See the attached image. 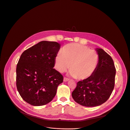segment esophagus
<instances>
[{
    "instance_id": "esophagus-1",
    "label": "esophagus",
    "mask_w": 130,
    "mask_h": 130,
    "mask_svg": "<svg viewBox=\"0 0 130 130\" xmlns=\"http://www.w3.org/2000/svg\"><path fill=\"white\" fill-rule=\"evenodd\" d=\"M69 79L67 78H66V77H64V79H63V81H64V82L68 81H69Z\"/></svg>"
}]
</instances>
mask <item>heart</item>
I'll return each instance as SVG.
<instances>
[{"mask_svg": "<svg viewBox=\"0 0 130 130\" xmlns=\"http://www.w3.org/2000/svg\"><path fill=\"white\" fill-rule=\"evenodd\" d=\"M99 55L94 50L86 45L78 43L67 44L63 48L61 53L55 58V67L60 73L70 68L71 74L78 79H86L95 71L99 63Z\"/></svg>", "mask_w": 130, "mask_h": 130, "instance_id": "heart-1", "label": "heart"}]
</instances>
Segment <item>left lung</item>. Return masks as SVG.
Returning a JSON list of instances; mask_svg holds the SVG:
<instances>
[{
    "label": "left lung",
    "instance_id": "1",
    "mask_svg": "<svg viewBox=\"0 0 130 130\" xmlns=\"http://www.w3.org/2000/svg\"><path fill=\"white\" fill-rule=\"evenodd\" d=\"M99 60L96 69L89 78L78 82L72 93L74 100L88 106H99L107 101L114 87L116 69L111 57L102 49H96Z\"/></svg>",
    "mask_w": 130,
    "mask_h": 130
}]
</instances>
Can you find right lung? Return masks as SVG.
<instances>
[{
    "label": "right lung",
    "mask_w": 130,
    "mask_h": 130,
    "mask_svg": "<svg viewBox=\"0 0 130 130\" xmlns=\"http://www.w3.org/2000/svg\"><path fill=\"white\" fill-rule=\"evenodd\" d=\"M60 45L42 41L23 52L16 68V86L23 100L34 106L52 101L63 75L55 69Z\"/></svg>",
    "instance_id": "right-lung-1"
}]
</instances>
